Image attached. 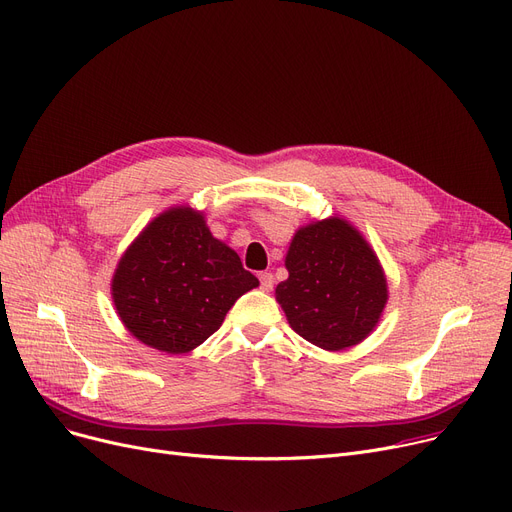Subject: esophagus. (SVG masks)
Returning <instances> with one entry per match:
<instances>
[{
	"mask_svg": "<svg viewBox=\"0 0 512 512\" xmlns=\"http://www.w3.org/2000/svg\"><path fill=\"white\" fill-rule=\"evenodd\" d=\"M259 284H261V290L270 292V290L274 288V276L267 274V272H261V274H259Z\"/></svg>",
	"mask_w": 512,
	"mask_h": 512,
	"instance_id": "obj_1",
	"label": "esophagus"
}]
</instances>
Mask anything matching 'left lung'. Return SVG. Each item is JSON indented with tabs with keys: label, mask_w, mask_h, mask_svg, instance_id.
I'll return each instance as SVG.
<instances>
[{
	"label": "left lung",
	"mask_w": 512,
	"mask_h": 512,
	"mask_svg": "<svg viewBox=\"0 0 512 512\" xmlns=\"http://www.w3.org/2000/svg\"><path fill=\"white\" fill-rule=\"evenodd\" d=\"M288 280L276 288L290 328L307 342L342 351L378 324L388 286L365 238L340 218L301 228L286 255Z\"/></svg>",
	"instance_id": "left-lung-1"
}]
</instances>
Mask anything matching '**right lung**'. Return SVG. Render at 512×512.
Wrapping results in <instances>:
<instances>
[{"mask_svg": "<svg viewBox=\"0 0 512 512\" xmlns=\"http://www.w3.org/2000/svg\"><path fill=\"white\" fill-rule=\"evenodd\" d=\"M255 286L240 257L211 236L203 213L174 207L124 253L112 297L134 338L180 355L218 332L236 299Z\"/></svg>", "mask_w": 512, "mask_h": 512, "instance_id": "right-lung-1", "label": "right lung"}]
</instances>
